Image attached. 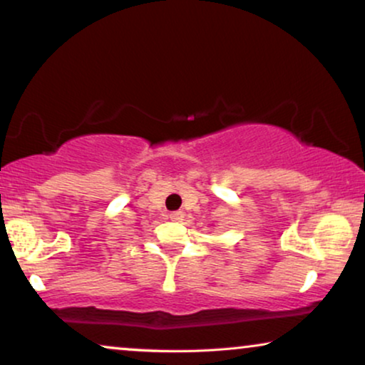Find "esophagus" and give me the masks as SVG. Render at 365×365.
<instances>
[{
	"label": "esophagus",
	"instance_id": "obj_1",
	"mask_svg": "<svg viewBox=\"0 0 365 365\" xmlns=\"http://www.w3.org/2000/svg\"><path fill=\"white\" fill-rule=\"evenodd\" d=\"M169 219H171V221H176V222L182 221V219H184V212H182V211H173L171 214H169Z\"/></svg>",
	"mask_w": 365,
	"mask_h": 365
}]
</instances>
